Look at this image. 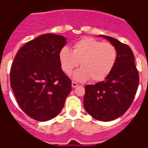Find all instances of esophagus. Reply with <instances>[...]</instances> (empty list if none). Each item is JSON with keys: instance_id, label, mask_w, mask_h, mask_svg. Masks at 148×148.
<instances>
[{"instance_id": "esophagus-1", "label": "esophagus", "mask_w": 148, "mask_h": 148, "mask_svg": "<svg viewBox=\"0 0 148 148\" xmlns=\"http://www.w3.org/2000/svg\"><path fill=\"white\" fill-rule=\"evenodd\" d=\"M71 85H72V88H77V86H79V84L77 82H75V81H72L71 83Z\"/></svg>"}]
</instances>
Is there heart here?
Instances as JSON below:
<instances>
[{"instance_id":"obj_1","label":"heart","mask_w":148,"mask_h":148,"mask_svg":"<svg viewBox=\"0 0 148 148\" xmlns=\"http://www.w3.org/2000/svg\"><path fill=\"white\" fill-rule=\"evenodd\" d=\"M116 47L109 42H101L92 38H84L73 45V50L64 47L59 52L63 71L70 74L80 63L72 77L77 81H101L112 71L117 62Z\"/></svg>"}]
</instances>
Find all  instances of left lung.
Listing matches in <instances>:
<instances>
[{"label": "left lung", "instance_id": "left-lung-1", "mask_svg": "<svg viewBox=\"0 0 148 148\" xmlns=\"http://www.w3.org/2000/svg\"><path fill=\"white\" fill-rule=\"evenodd\" d=\"M100 36L116 47L117 62L104 81L86 85L84 107L95 119L110 121L122 116L131 105L139 84V74L128 45L111 37Z\"/></svg>", "mask_w": 148, "mask_h": 148}]
</instances>
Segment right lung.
Returning a JSON list of instances; mask_svg holds the SVG:
<instances>
[{
	"label": "right lung",
	"mask_w": 148,
	"mask_h": 148,
	"mask_svg": "<svg viewBox=\"0 0 148 148\" xmlns=\"http://www.w3.org/2000/svg\"><path fill=\"white\" fill-rule=\"evenodd\" d=\"M66 38L46 34L30 40L16 54L10 68V87L27 115L47 121L61 111L71 91V81L61 69L59 52Z\"/></svg>",
	"instance_id": "1"
}]
</instances>
